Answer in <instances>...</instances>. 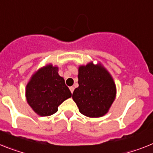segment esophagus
<instances>
[{
	"label": "esophagus",
	"mask_w": 153,
	"mask_h": 153,
	"mask_svg": "<svg viewBox=\"0 0 153 153\" xmlns=\"http://www.w3.org/2000/svg\"><path fill=\"white\" fill-rule=\"evenodd\" d=\"M70 91H71V93H73V92H74V88L73 86H71L70 88Z\"/></svg>",
	"instance_id": "esophagus-1"
}]
</instances>
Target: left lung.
Segmentation results:
<instances>
[{
  "instance_id": "1",
  "label": "left lung",
  "mask_w": 153,
  "mask_h": 153,
  "mask_svg": "<svg viewBox=\"0 0 153 153\" xmlns=\"http://www.w3.org/2000/svg\"><path fill=\"white\" fill-rule=\"evenodd\" d=\"M79 87L74 89L73 100L81 114L100 117L108 112L116 97V85L108 71L100 64L92 62L79 68Z\"/></svg>"
}]
</instances>
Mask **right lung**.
Segmentation results:
<instances>
[{"label": "right lung", "mask_w": 153, "mask_h": 153, "mask_svg": "<svg viewBox=\"0 0 153 153\" xmlns=\"http://www.w3.org/2000/svg\"><path fill=\"white\" fill-rule=\"evenodd\" d=\"M29 106L41 117L55 114L61 105L71 96L65 79L58 74V68L46 65L33 74L25 89Z\"/></svg>", "instance_id": "1"}]
</instances>
